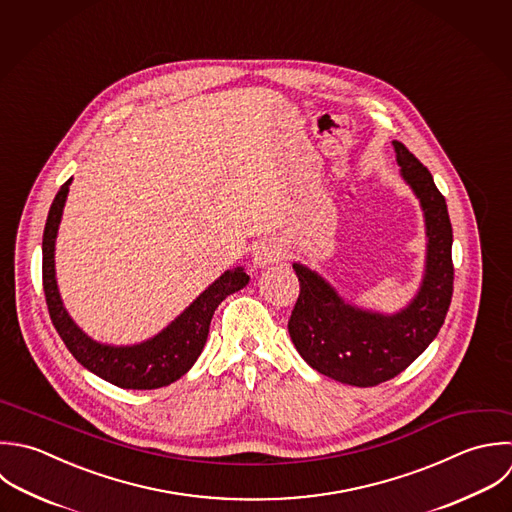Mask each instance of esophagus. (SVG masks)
<instances>
[{
    "mask_svg": "<svg viewBox=\"0 0 512 512\" xmlns=\"http://www.w3.org/2000/svg\"><path fill=\"white\" fill-rule=\"evenodd\" d=\"M285 257V247L275 239H263L255 251H253V265L255 267H267Z\"/></svg>",
    "mask_w": 512,
    "mask_h": 512,
    "instance_id": "1",
    "label": "esophagus"
}]
</instances>
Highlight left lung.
Returning <instances> with one entry per match:
<instances>
[{
    "instance_id": "8db88e82",
    "label": "left lung",
    "mask_w": 512,
    "mask_h": 512,
    "mask_svg": "<svg viewBox=\"0 0 512 512\" xmlns=\"http://www.w3.org/2000/svg\"><path fill=\"white\" fill-rule=\"evenodd\" d=\"M403 179L421 199L427 225V265L417 297L395 315L345 303L315 271L293 263L299 297L289 335L299 355L321 375L353 387H375L403 373L439 335L453 297V227L431 171L399 141Z\"/></svg>"
}]
</instances>
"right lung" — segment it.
Segmentation results:
<instances>
[{"instance_id":"obj_1","label":"right lung","mask_w":512,"mask_h":512,"mask_svg":"<svg viewBox=\"0 0 512 512\" xmlns=\"http://www.w3.org/2000/svg\"><path fill=\"white\" fill-rule=\"evenodd\" d=\"M69 183L71 179H67L59 187L49 207L43 229L41 271L43 293L51 323L69 353L77 359V363H81L87 371L95 373L103 381L121 389L137 391L167 387L193 367L207 341L215 309L227 295L243 289L249 283V275L243 271V267L225 271L167 329H163L159 335L145 343L131 347H113L89 339L67 315L55 281L53 251Z\"/></svg>"}]
</instances>
